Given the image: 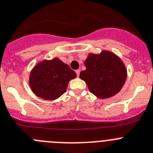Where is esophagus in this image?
<instances>
[{
    "mask_svg": "<svg viewBox=\"0 0 153 153\" xmlns=\"http://www.w3.org/2000/svg\"><path fill=\"white\" fill-rule=\"evenodd\" d=\"M80 72H81V70L80 69H78V70H76V71H75V72H76V75H77V76H79V75H80Z\"/></svg>",
    "mask_w": 153,
    "mask_h": 153,
    "instance_id": "1",
    "label": "esophagus"
}]
</instances>
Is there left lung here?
Instances as JSON below:
<instances>
[{
    "instance_id": "obj_1",
    "label": "left lung",
    "mask_w": 153,
    "mask_h": 153,
    "mask_svg": "<svg viewBox=\"0 0 153 153\" xmlns=\"http://www.w3.org/2000/svg\"><path fill=\"white\" fill-rule=\"evenodd\" d=\"M86 70L81 71L80 78L86 82L90 92L101 99L118 94L127 78V71L122 60L115 54L102 51L91 53L85 60Z\"/></svg>"
}]
</instances>
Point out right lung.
Segmentation results:
<instances>
[{
	"label": "right lung",
	"mask_w": 153,
	"mask_h": 153,
	"mask_svg": "<svg viewBox=\"0 0 153 153\" xmlns=\"http://www.w3.org/2000/svg\"><path fill=\"white\" fill-rule=\"evenodd\" d=\"M76 74L58 58L43 61L31 72L30 87L37 96L48 100L57 99L65 92L68 81Z\"/></svg>",
	"instance_id": "1"
}]
</instances>
